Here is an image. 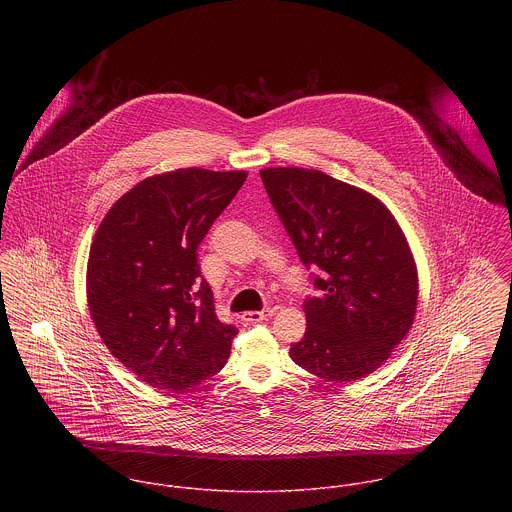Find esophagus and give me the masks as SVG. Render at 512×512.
Wrapping results in <instances>:
<instances>
[{
	"label": "esophagus",
	"instance_id": "34e87169",
	"mask_svg": "<svg viewBox=\"0 0 512 512\" xmlns=\"http://www.w3.org/2000/svg\"><path fill=\"white\" fill-rule=\"evenodd\" d=\"M272 313H274L272 307H264V309H260V311H246V313L242 315V319H244L246 323H260V321L272 317Z\"/></svg>",
	"mask_w": 512,
	"mask_h": 512
}]
</instances>
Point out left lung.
<instances>
[{
  "label": "left lung",
  "instance_id": "left-lung-1",
  "mask_svg": "<svg viewBox=\"0 0 512 512\" xmlns=\"http://www.w3.org/2000/svg\"><path fill=\"white\" fill-rule=\"evenodd\" d=\"M266 193L319 297L303 303L307 329L295 365L331 382L374 372L410 331L418 274L396 219L370 193L315 169H262Z\"/></svg>",
  "mask_w": 512,
  "mask_h": 512
}]
</instances>
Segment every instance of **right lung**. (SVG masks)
Listing matches in <instances>:
<instances>
[{"mask_svg": "<svg viewBox=\"0 0 512 512\" xmlns=\"http://www.w3.org/2000/svg\"><path fill=\"white\" fill-rule=\"evenodd\" d=\"M244 181V171L199 167L149 177L94 236L92 321L110 353L151 386L183 392L226 365L238 329L219 321L197 248Z\"/></svg>", "mask_w": 512, "mask_h": 512, "instance_id": "obj_1", "label": "right lung"}]
</instances>
